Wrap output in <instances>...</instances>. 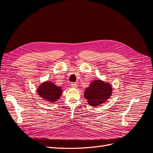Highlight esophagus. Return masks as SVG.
Wrapping results in <instances>:
<instances>
[{
  "instance_id": "34e87169",
  "label": "esophagus",
  "mask_w": 153,
  "mask_h": 153,
  "mask_svg": "<svg viewBox=\"0 0 153 153\" xmlns=\"http://www.w3.org/2000/svg\"><path fill=\"white\" fill-rule=\"evenodd\" d=\"M77 84L76 83V82H72V83H71V86L72 87V88H76V87H77Z\"/></svg>"
}]
</instances>
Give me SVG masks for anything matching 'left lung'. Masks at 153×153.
<instances>
[{
	"instance_id": "left-lung-1",
	"label": "left lung",
	"mask_w": 153,
	"mask_h": 153,
	"mask_svg": "<svg viewBox=\"0 0 153 153\" xmlns=\"http://www.w3.org/2000/svg\"><path fill=\"white\" fill-rule=\"evenodd\" d=\"M112 94V88L109 83L101 80H95L85 91V97L92 106H97L107 101Z\"/></svg>"
}]
</instances>
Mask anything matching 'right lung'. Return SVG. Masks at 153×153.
I'll return each instance as SVG.
<instances>
[{
    "label": "right lung",
    "mask_w": 153,
    "mask_h": 153,
    "mask_svg": "<svg viewBox=\"0 0 153 153\" xmlns=\"http://www.w3.org/2000/svg\"><path fill=\"white\" fill-rule=\"evenodd\" d=\"M38 92L43 99L51 102H54L58 101L62 94L61 87L56 86L54 83L49 81L43 82L39 86Z\"/></svg>",
    "instance_id": "1"
}]
</instances>
